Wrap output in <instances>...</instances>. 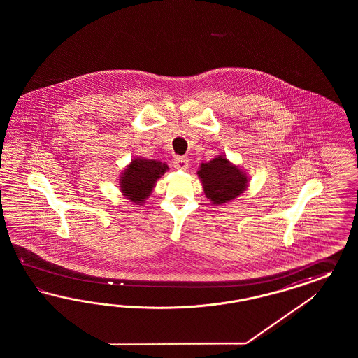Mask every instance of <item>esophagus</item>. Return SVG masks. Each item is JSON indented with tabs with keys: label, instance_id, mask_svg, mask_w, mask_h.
<instances>
[{
	"label": "esophagus",
	"instance_id": "esophagus-1",
	"mask_svg": "<svg viewBox=\"0 0 358 358\" xmlns=\"http://www.w3.org/2000/svg\"><path fill=\"white\" fill-rule=\"evenodd\" d=\"M173 166L176 169L186 171L189 168V160L184 156H176L173 159Z\"/></svg>",
	"mask_w": 358,
	"mask_h": 358
}]
</instances>
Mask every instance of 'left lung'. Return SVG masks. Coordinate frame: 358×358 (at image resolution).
<instances>
[{"mask_svg": "<svg viewBox=\"0 0 358 358\" xmlns=\"http://www.w3.org/2000/svg\"><path fill=\"white\" fill-rule=\"evenodd\" d=\"M198 176L202 180L205 194L214 205L236 198L247 186L245 174L222 156L202 164Z\"/></svg>", "mask_w": 358, "mask_h": 358, "instance_id": "8db88e82", "label": "left lung"}]
</instances>
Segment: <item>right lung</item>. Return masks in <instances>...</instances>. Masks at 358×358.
Masks as SVG:
<instances>
[{
  "mask_svg": "<svg viewBox=\"0 0 358 358\" xmlns=\"http://www.w3.org/2000/svg\"><path fill=\"white\" fill-rule=\"evenodd\" d=\"M166 169L168 166L165 164L155 160H132L120 178L122 192L132 202L143 203L151 193L156 180L165 173Z\"/></svg>",
  "mask_w": 358,
  "mask_h": 358,
  "instance_id": "right-lung-1",
  "label": "right lung"
}]
</instances>
